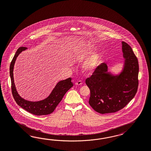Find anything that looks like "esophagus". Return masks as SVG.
Wrapping results in <instances>:
<instances>
[{"instance_id": "34e87169", "label": "esophagus", "mask_w": 151, "mask_h": 151, "mask_svg": "<svg viewBox=\"0 0 151 151\" xmlns=\"http://www.w3.org/2000/svg\"><path fill=\"white\" fill-rule=\"evenodd\" d=\"M82 82L81 81H78L75 83V85H82Z\"/></svg>"}]
</instances>
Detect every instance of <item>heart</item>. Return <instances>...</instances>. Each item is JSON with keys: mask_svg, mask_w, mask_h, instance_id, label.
<instances>
[{"mask_svg": "<svg viewBox=\"0 0 151 151\" xmlns=\"http://www.w3.org/2000/svg\"><path fill=\"white\" fill-rule=\"evenodd\" d=\"M90 46L88 44H78L73 48V56L75 59L82 60L84 57L89 52ZM101 59V55L99 53H96L89 58L86 60L83 64V69L87 72H91L97 68Z\"/></svg>", "mask_w": 151, "mask_h": 151, "instance_id": "1", "label": "heart"}]
</instances>
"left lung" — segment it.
Segmentation results:
<instances>
[{
  "instance_id": "1",
  "label": "left lung",
  "mask_w": 151,
  "mask_h": 151,
  "mask_svg": "<svg viewBox=\"0 0 151 151\" xmlns=\"http://www.w3.org/2000/svg\"><path fill=\"white\" fill-rule=\"evenodd\" d=\"M124 68L118 75L108 72L107 64L96 68L86 83L90 90L88 103L96 112L114 113L121 110L132 100L138 86L139 65L131 47L122 42Z\"/></svg>"
}]
</instances>
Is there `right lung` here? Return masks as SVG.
Returning a JSON list of instances; mask_svg holds the SVG:
<instances>
[{"label": "right lung", "instance_id": "1", "mask_svg": "<svg viewBox=\"0 0 151 151\" xmlns=\"http://www.w3.org/2000/svg\"><path fill=\"white\" fill-rule=\"evenodd\" d=\"M27 49L25 47H20L17 51L10 65V76L12 82V91L17 104L27 112L37 116L50 114L62 100L66 92L73 86L71 78L60 81L55 86L50 94L44 100L39 101H30L24 99L19 95L14 83L13 70L14 64L19 55Z\"/></svg>", "mask_w": 151, "mask_h": 151}]
</instances>
